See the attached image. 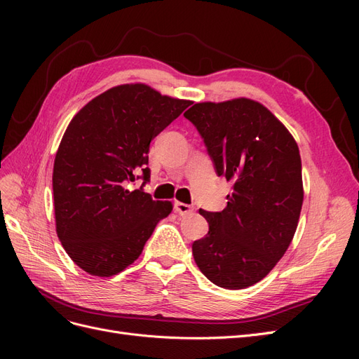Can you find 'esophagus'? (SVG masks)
Returning <instances> with one entry per match:
<instances>
[{"instance_id":"obj_1","label":"esophagus","mask_w":359,"mask_h":359,"mask_svg":"<svg viewBox=\"0 0 359 359\" xmlns=\"http://www.w3.org/2000/svg\"><path fill=\"white\" fill-rule=\"evenodd\" d=\"M173 208H175V212L180 215H187V214L193 212V206H190L187 203H182V202H175Z\"/></svg>"}]
</instances>
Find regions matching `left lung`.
<instances>
[{"mask_svg": "<svg viewBox=\"0 0 359 359\" xmlns=\"http://www.w3.org/2000/svg\"><path fill=\"white\" fill-rule=\"evenodd\" d=\"M184 116L201 133L217 175L233 182L223 211L199 210L210 231L193 243L194 262L217 286H253L297 231L304 199L298 145L264 104L244 97L196 103Z\"/></svg>", "mask_w": 359, "mask_h": 359, "instance_id": "1", "label": "left lung"}]
</instances>
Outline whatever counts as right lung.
I'll return each instance as SVG.
<instances>
[{
    "label": "right lung",
    "mask_w": 359,
    "mask_h": 359,
    "mask_svg": "<svg viewBox=\"0 0 359 359\" xmlns=\"http://www.w3.org/2000/svg\"><path fill=\"white\" fill-rule=\"evenodd\" d=\"M190 104L124 83L73 116L53 163V206L64 250L88 274L111 277L132 265L170 214L172 202L153 201L132 184L137 173L149 180L151 140Z\"/></svg>",
    "instance_id": "1"
}]
</instances>
